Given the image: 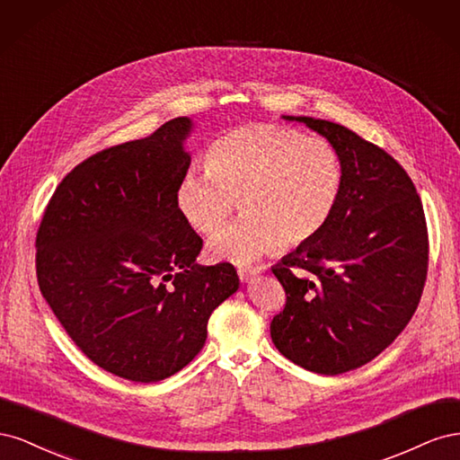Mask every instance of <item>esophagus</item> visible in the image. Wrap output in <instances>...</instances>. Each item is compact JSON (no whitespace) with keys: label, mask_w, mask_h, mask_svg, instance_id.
I'll return each instance as SVG.
<instances>
[{"label":"esophagus","mask_w":460,"mask_h":460,"mask_svg":"<svg viewBox=\"0 0 460 460\" xmlns=\"http://www.w3.org/2000/svg\"><path fill=\"white\" fill-rule=\"evenodd\" d=\"M259 274V269H252V267H243V269H238V276L242 282H252L253 278Z\"/></svg>","instance_id":"obj_1"}]
</instances>
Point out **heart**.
I'll return each instance as SVG.
<instances>
[{"mask_svg":"<svg viewBox=\"0 0 460 460\" xmlns=\"http://www.w3.org/2000/svg\"><path fill=\"white\" fill-rule=\"evenodd\" d=\"M205 169L180 180L176 208L190 228L208 235L240 201L243 218L208 242V257L234 264L314 240L336 211L343 184L341 161L326 140L276 124H245L220 136Z\"/></svg>","mask_w":460,"mask_h":460,"instance_id":"heart-1","label":"heart"}]
</instances>
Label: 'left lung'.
<instances>
[{
  "instance_id": "1",
  "label": "left lung",
  "mask_w": 460,
  "mask_h": 460,
  "mask_svg": "<svg viewBox=\"0 0 460 460\" xmlns=\"http://www.w3.org/2000/svg\"><path fill=\"white\" fill-rule=\"evenodd\" d=\"M301 122L341 161L340 203L314 240L272 267L286 307L272 318L276 349L316 374H341L378 357L409 324L424 289L428 230L402 166L341 124Z\"/></svg>"
}]
</instances>
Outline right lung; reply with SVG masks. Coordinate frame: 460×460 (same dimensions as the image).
I'll return each mask as SVG.
<instances>
[{"instance_id":"right-lung-1","label":"right lung","mask_w":460,"mask_h":460,"mask_svg":"<svg viewBox=\"0 0 460 460\" xmlns=\"http://www.w3.org/2000/svg\"><path fill=\"white\" fill-rule=\"evenodd\" d=\"M191 130L178 117L75 166L36 235L51 311L90 360L132 382L182 370L203 349L208 316L240 288L232 264L196 262L203 242L176 208Z\"/></svg>"}]
</instances>
